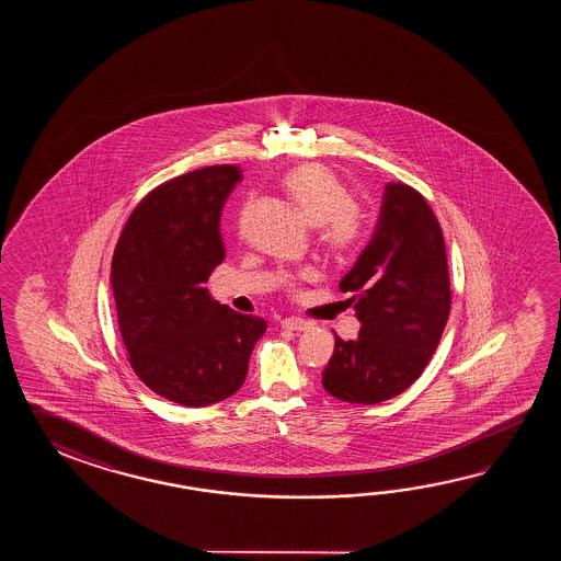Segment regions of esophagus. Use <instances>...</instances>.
Returning a JSON list of instances; mask_svg holds the SVG:
<instances>
[{
  "instance_id": "34e87169",
  "label": "esophagus",
  "mask_w": 561,
  "mask_h": 561,
  "mask_svg": "<svg viewBox=\"0 0 561 561\" xmlns=\"http://www.w3.org/2000/svg\"><path fill=\"white\" fill-rule=\"evenodd\" d=\"M283 329L286 331H295V333H302V331H309L310 322L305 319H298V317H288L283 321Z\"/></svg>"
}]
</instances>
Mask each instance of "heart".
Segmentation results:
<instances>
[{"label": "heart", "instance_id": "b5f03b06", "mask_svg": "<svg viewBox=\"0 0 561 561\" xmlns=\"http://www.w3.org/2000/svg\"><path fill=\"white\" fill-rule=\"evenodd\" d=\"M285 188L312 227L324 230V239L334 249L351 247L358 237L357 206L343 182L329 168L302 164L285 176Z\"/></svg>", "mask_w": 561, "mask_h": 561}]
</instances>
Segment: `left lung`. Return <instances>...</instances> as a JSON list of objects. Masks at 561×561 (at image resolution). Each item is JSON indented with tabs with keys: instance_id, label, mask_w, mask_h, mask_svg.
<instances>
[{
	"instance_id": "8db88e82",
	"label": "left lung",
	"mask_w": 561,
	"mask_h": 561,
	"mask_svg": "<svg viewBox=\"0 0 561 561\" xmlns=\"http://www.w3.org/2000/svg\"><path fill=\"white\" fill-rule=\"evenodd\" d=\"M360 321L355 341L334 334L322 387L339 401L377 405L421 377L451 309L445 242L415 188L389 182L369 244L339 283Z\"/></svg>"
}]
</instances>
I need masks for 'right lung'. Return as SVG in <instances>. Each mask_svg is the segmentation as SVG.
I'll use <instances>...</instances> for the list:
<instances>
[{
    "instance_id": "right-lung-1",
    "label": "right lung",
    "mask_w": 561,
    "mask_h": 561,
    "mask_svg": "<svg viewBox=\"0 0 561 561\" xmlns=\"http://www.w3.org/2000/svg\"><path fill=\"white\" fill-rule=\"evenodd\" d=\"M242 176L208 167L168 180L134 208L112 259V290L130 365L154 393L206 407L237 393L266 321L204 288L225 261L220 215Z\"/></svg>"
}]
</instances>
